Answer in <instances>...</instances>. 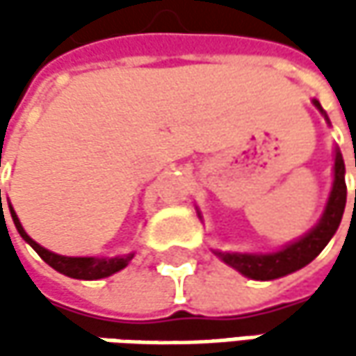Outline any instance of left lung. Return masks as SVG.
Listing matches in <instances>:
<instances>
[{
    "label": "left lung",
    "instance_id": "obj_1",
    "mask_svg": "<svg viewBox=\"0 0 356 356\" xmlns=\"http://www.w3.org/2000/svg\"><path fill=\"white\" fill-rule=\"evenodd\" d=\"M313 104L321 111V115L327 118L325 111L321 108L319 101L313 99ZM329 120V118H327ZM345 204H347V184H345V162H343V154L335 150V180H333V188L327 200L325 212H323L319 224L307 232L303 238H299L293 243H287L285 248H281L280 252L273 253H229V252H218L216 255L239 271L241 275L250 277V280L257 281H269L289 275L297 269L305 267L311 264L323 248L331 241L335 236L337 227L341 224V218L345 212ZM356 204V194H355Z\"/></svg>",
    "mask_w": 356,
    "mask_h": 356
}]
</instances>
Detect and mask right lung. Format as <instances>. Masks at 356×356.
<instances>
[{
  "instance_id": "add662e5",
  "label": "right lung",
  "mask_w": 356,
  "mask_h": 356,
  "mask_svg": "<svg viewBox=\"0 0 356 356\" xmlns=\"http://www.w3.org/2000/svg\"><path fill=\"white\" fill-rule=\"evenodd\" d=\"M9 212H11L13 224L17 227L19 236L33 248L35 252L39 253V257H41L45 264H49V266L53 267L55 271H59L63 275H69V277H73V280H103V277H108V275L117 273L120 269H124V267L130 264V259L134 257V253L118 255V257H111V259H108V257H67V255H59V253L49 252L45 248H41L35 239H31L27 236V232L23 229L19 218H17V213H15V210H13L11 206H9Z\"/></svg>"
}]
</instances>
